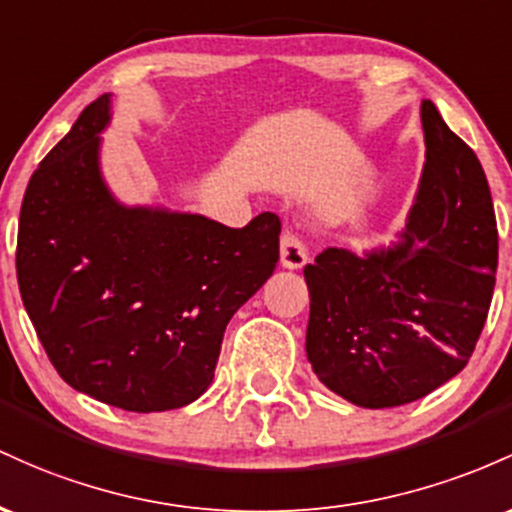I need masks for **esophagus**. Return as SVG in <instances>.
I'll list each match as a JSON object with an SVG mask.
<instances>
[{"label":"esophagus","mask_w":512,"mask_h":512,"mask_svg":"<svg viewBox=\"0 0 512 512\" xmlns=\"http://www.w3.org/2000/svg\"><path fill=\"white\" fill-rule=\"evenodd\" d=\"M309 261L307 249L295 234L285 232L283 239H280V266L287 268V271H297V268H304V263Z\"/></svg>","instance_id":"esophagus-1"}]
</instances>
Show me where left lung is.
<instances>
[{"mask_svg": "<svg viewBox=\"0 0 512 512\" xmlns=\"http://www.w3.org/2000/svg\"><path fill=\"white\" fill-rule=\"evenodd\" d=\"M426 135L406 227L363 254L329 246L304 268L307 360L333 394L392 409L464 370L496 285L498 232L476 154L421 103Z\"/></svg>", "mask_w": 512, "mask_h": 512, "instance_id": "8db88e82", "label": "left lung"}]
</instances>
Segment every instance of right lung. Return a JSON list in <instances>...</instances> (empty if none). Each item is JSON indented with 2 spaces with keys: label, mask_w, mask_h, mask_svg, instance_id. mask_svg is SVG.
<instances>
[{
  "label": "right lung",
  "mask_w": 512,
  "mask_h": 512,
  "mask_svg": "<svg viewBox=\"0 0 512 512\" xmlns=\"http://www.w3.org/2000/svg\"><path fill=\"white\" fill-rule=\"evenodd\" d=\"M103 94L28 181L16 275L60 377L135 413L203 396L234 312L278 263L280 220L232 229L164 205H128L101 169L113 118Z\"/></svg>",
  "instance_id": "right-lung-1"
}]
</instances>
